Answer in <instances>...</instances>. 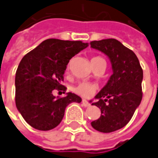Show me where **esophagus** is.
Wrapping results in <instances>:
<instances>
[{"mask_svg":"<svg viewBox=\"0 0 158 158\" xmlns=\"http://www.w3.org/2000/svg\"><path fill=\"white\" fill-rule=\"evenodd\" d=\"M81 103H82V105H83L84 107L90 106V103H89L88 101H86V100H82V101H81Z\"/></svg>","mask_w":158,"mask_h":158,"instance_id":"obj_1","label":"esophagus"}]
</instances>
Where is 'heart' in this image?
Returning a JSON list of instances; mask_svg holds the SVG:
<instances>
[{
    "label": "heart",
    "instance_id": "b5f03b06",
    "mask_svg": "<svg viewBox=\"0 0 158 158\" xmlns=\"http://www.w3.org/2000/svg\"><path fill=\"white\" fill-rule=\"evenodd\" d=\"M100 59H102V58L99 56L93 57L91 61H93V60H100ZM68 69H69V66H68ZM95 90H96V86L91 84V83H88V82H81L74 89V91L76 92L77 95L82 96V97L91 96L94 94Z\"/></svg>",
    "mask_w": 158,
    "mask_h": 158
}]
</instances>
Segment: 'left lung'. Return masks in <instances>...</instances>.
Wrapping results in <instances>:
<instances>
[{
    "label": "left lung",
    "mask_w": 158,
    "mask_h": 158,
    "mask_svg": "<svg viewBox=\"0 0 158 158\" xmlns=\"http://www.w3.org/2000/svg\"><path fill=\"white\" fill-rule=\"evenodd\" d=\"M90 47L109 57L113 74L93 102L101 110V116L91 123L96 131L110 133L130 122L142 101L143 69L134 52L116 39L93 41Z\"/></svg>",
    "instance_id": "obj_1"
}]
</instances>
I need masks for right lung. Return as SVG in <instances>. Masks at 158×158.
Returning <instances> with one entry per match:
<instances>
[{"label": "right lung", "instance_id": "1", "mask_svg": "<svg viewBox=\"0 0 158 158\" xmlns=\"http://www.w3.org/2000/svg\"><path fill=\"white\" fill-rule=\"evenodd\" d=\"M81 41L48 39L22 59L15 74V104L24 120L39 131H49L62 122L66 107L81 102L74 93L56 98L54 89L62 85L67 65L72 57L86 48Z\"/></svg>", "mask_w": 158, "mask_h": 158}]
</instances>
